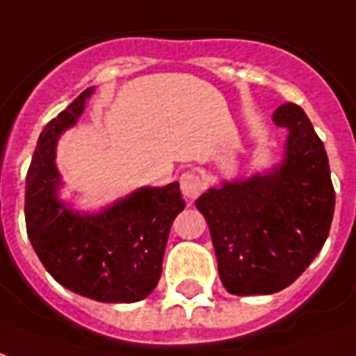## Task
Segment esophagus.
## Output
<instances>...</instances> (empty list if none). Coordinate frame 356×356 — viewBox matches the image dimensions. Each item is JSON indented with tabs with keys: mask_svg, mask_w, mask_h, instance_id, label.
Returning <instances> with one entry per match:
<instances>
[{
	"mask_svg": "<svg viewBox=\"0 0 356 356\" xmlns=\"http://www.w3.org/2000/svg\"><path fill=\"white\" fill-rule=\"evenodd\" d=\"M205 185L204 179L200 177V173L196 171H186L181 175V192L186 200H196L204 192Z\"/></svg>",
	"mask_w": 356,
	"mask_h": 356,
	"instance_id": "obj_1",
	"label": "esophagus"
}]
</instances>
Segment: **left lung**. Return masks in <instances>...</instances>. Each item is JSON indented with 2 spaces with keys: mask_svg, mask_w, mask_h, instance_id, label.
I'll list each match as a JSON object with an SVG mask.
<instances>
[{
  "mask_svg": "<svg viewBox=\"0 0 356 356\" xmlns=\"http://www.w3.org/2000/svg\"><path fill=\"white\" fill-rule=\"evenodd\" d=\"M272 118L289 130L283 160L251 177L222 181L196 200L220 281L236 296L273 294L294 283L332 225L336 194L325 145L296 104H283Z\"/></svg>",
  "mask_w": 356,
  "mask_h": 356,
  "instance_id": "1",
  "label": "left lung"
}]
</instances>
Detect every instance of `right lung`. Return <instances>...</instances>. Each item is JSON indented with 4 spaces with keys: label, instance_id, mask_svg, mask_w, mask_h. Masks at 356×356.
<instances>
[{
    "label": "right lung",
    "instance_id": "1",
    "mask_svg": "<svg viewBox=\"0 0 356 356\" xmlns=\"http://www.w3.org/2000/svg\"><path fill=\"white\" fill-rule=\"evenodd\" d=\"M94 86L52 118L39 136L26 177V230L58 283L81 296L131 304L147 298L162 273L171 222L185 209L179 183L141 186L96 213L60 200L56 145L77 124Z\"/></svg>",
    "mask_w": 356,
    "mask_h": 356
}]
</instances>
